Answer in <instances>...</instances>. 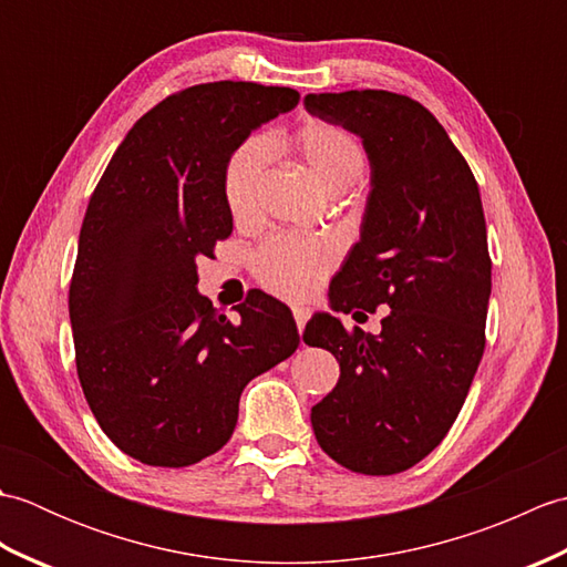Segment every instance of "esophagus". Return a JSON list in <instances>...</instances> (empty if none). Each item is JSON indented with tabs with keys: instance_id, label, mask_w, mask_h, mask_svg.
<instances>
[{
	"instance_id": "obj_1",
	"label": "esophagus",
	"mask_w": 567,
	"mask_h": 567,
	"mask_svg": "<svg viewBox=\"0 0 567 567\" xmlns=\"http://www.w3.org/2000/svg\"><path fill=\"white\" fill-rule=\"evenodd\" d=\"M292 315H295V321H297V331H299V336H302L307 321H309V309L307 307H295Z\"/></svg>"
}]
</instances>
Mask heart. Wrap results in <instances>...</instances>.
I'll list each match as a JSON object with an SVG mask.
<instances>
[{
    "mask_svg": "<svg viewBox=\"0 0 567 567\" xmlns=\"http://www.w3.org/2000/svg\"><path fill=\"white\" fill-rule=\"evenodd\" d=\"M270 146L302 163L317 185L329 195H343L365 175L368 151L351 128L305 118L287 131L270 136ZM265 167V146L248 138L228 155L221 171V195L236 226H252L260 219V177ZM339 250L327 238L275 236L256 250L252 272L258 282L280 297L305 299L317 292Z\"/></svg>",
    "mask_w": 567,
    "mask_h": 567,
    "instance_id": "obj_1",
    "label": "heart"
}]
</instances>
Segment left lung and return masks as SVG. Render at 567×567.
<instances>
[{
    "mask_svg": "<svg viewBox=\"0 0 567 567\" xmlns=\"http://www.w3.org/2000/svg\"><path fill=\"white\" fill-rule=\"evenodd\" d=\"M311 116L363 138L370 195L360 240L329 287L333 311L390 307L378 336L315 315L307 346L341 378L311 406L319 445L363 475L416 465L453 426L485 351L492 260L483 199L426 106L384 90L307 94Z\"/></svg>",
    "mask_w": 567,
    "mask_h": 567,
    "instance_id": "obj_1",
    "label": "left lung"
}]
</instances>
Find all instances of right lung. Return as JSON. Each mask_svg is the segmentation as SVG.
<instances>
[{"instance_id": "right-lung-1", "label": "right lung", "mask_w": 567, "mask_h": 567, "mask_svg": "<svg viewBox=\"0 0 567 567\" xmlns=\"http://www.w3.org/2000/svg\"><path fill=\"white\" fill-rule=\"evenodd\" d=\"M297 102L290 87L231 80L175 92L92 192L68 297L78 378L102 431L141 463L187 467L219 451L246 384L297 351L275 297L248 295L231 323L197 292V262L234 231L226 158Z\"/></svg>"}]
</instances>
